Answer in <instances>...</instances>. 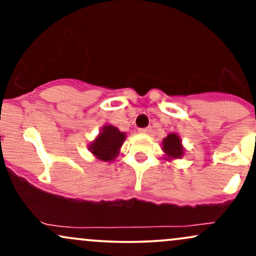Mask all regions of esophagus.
I'll return each instance as SVG.
<instances>
[{"instance_id":"esophagus-1","label":"esophagus","mask_w":256,"mask_h":256,"mask_svg":"<svg viewBox=\"0 0 256 256\" xmlns=\"http://www.w3.org/2000/svg\"><path fill=\"white\" fill-rule=\"evenodd\" d=\"M140 134H150L152 132V126H148V128H140Z\"/></svg>"}]
</instances>
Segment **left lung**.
I'll return each mask as SVG.
<instances>
[{
	"label": "left lung",
	"mask_w": 256,
	"mask_h": 256,
	"mask_svg": "<svg viewBox=\"0 0 256 256\" xmlns=\"http://www.w3.org/2000/svg\"><path fill=\"white\" fill-rule=\"evenodd\" d=\"M162 149L168 158H182L184 149L182 146V140L176 134H170L162 142Z\"/></svg>",
	"instance_id": "obj_1"
}]
</instances>
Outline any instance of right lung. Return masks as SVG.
I'll list each match as a JSON object with an SVG mask.
<instances>
[{
	"instance_id": "right-lung-1",
	"label": "right lung",
	"mask_w": 256,
	"mask_h": 256,
	"mask_svg": "<svg viewBox=\"0 0 256 256\" xmlns=\"http://www.w3.org/2000/svg\"><path fill=\"white\" fill-rule=\"evenodd\" d=\"M125 140V134L112 125L102 128L100 136L91 143L89 149L96 158L102 161H112L119 154L120 146Z\"/></svg>"
}]
</instances>
